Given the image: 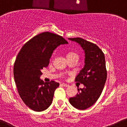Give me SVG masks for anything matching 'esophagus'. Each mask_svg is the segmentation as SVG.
<instances>
[{"instance_id": "1", "label": "esophagus", "mask_w": 127, "mask_h": 127, "mask_svg": "<svg viewBox=\"0 0 127 127\" xmlns=\"http://www.w3.org/2000/svg\"><path fill=\"white\" fill-rule=\"evenodd\" d=\"M62 86H64V87H69V85H68V84H66V83H63V84H62Z\"/></svg>"}]
</instances>
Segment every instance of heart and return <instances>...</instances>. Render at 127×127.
Returning a JSON list of instances; mask_svg holds the SVG:
<instances>
[{"instance_id":"b5f03b06","label":"heart","mask_w":127,"mask_h":127,"mask_svg":"<svg viewBox=\"0 0 127 127\" xmlns=\"http://www.w3.org/2000/svg\"><path fill=\"white\" fill-rule=\"evenodd\" d=\"M69 56H78L77 54H76V53H74V52H70L69 53V54H67V57H69Z\"/></svg>"}]
</instances>
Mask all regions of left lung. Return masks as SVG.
<instances>
[{
	"instance_id": "8db88e82",
	"label": "left lung",
	"mask_w": 127,
	"mask_h": 127,
	"mask_svg": "<svg viewBox=\"0 0 127 127\" xmlns=\"http://www.w3.org/2000/svg\"><path fill=\"white\" fill-rule=\"evenodd\" d=\"M68 39L78 43L85 52L84 66L75 80L84 84V87L78 88L79 93L70 97L69 102L78 109H87L98 99L107 80L105 56L96 44L79 37Z\"/></svg>"
}]
</instances>
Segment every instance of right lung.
<instances>
[{
    "label": "right lung",
    "instance_id": "obj_1",
    "mask_svg": "<svg viewBox=\"0 0 127 127\" xmlns=\"http://www.w3.org/2000/svg\"><path fill=\"white\" fill-rule=\"evenodd\" d=\"M67 43L59 35L44 32L27 41L18 54L14 65L15 83L22 101L32 110L44 111L52 104L59 83H44L40 79L41 69L48 67L57 47Z\"/></svg>",
    "mask_w": 127,
    "mask_h": 127
}]
</instances>
